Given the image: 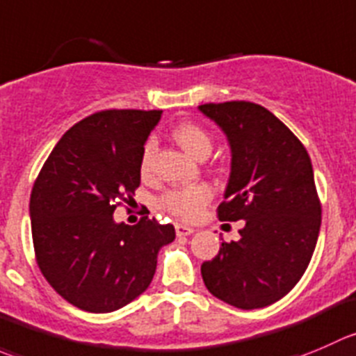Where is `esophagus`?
<instances>
[{
    "mask_svg": "<svg viewBox=\"0 0 356 356\" xmlns=\"http://www.w3.org/2000/svg\"><path fill=\"white\" fill-rule=\"evenodd\" d=\"M175 233H177V236H189V234L195 233V227L184 226V224H175Z\"/></svg>",
    "mask_w": 356,
    "mask_h": 356,
    "instance_id": "esophagus-1",
    "label": "esophagus"
}]
</instances>
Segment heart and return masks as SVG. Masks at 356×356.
<instances>
[{
    "instance_id": "heart-1",
    "label": "heart",
    "mask_w": 356,
    "mask_h": 356,
    "mask_svg": "<svg viewBox=\"0 0 356 356\" xmlns=\"http://www.w3.org/2000/svg\"><path fill=\"white\" fill-rule=\"evenodd\" d=\"M172 136L177 140L179 146L189 154V156L196 158V160H203L210 154L212 151V137L207 132L203 127L198 123L184 122L179 123L174 130ZM154 151H156V144L153 139L147 140L143 147L139 161V170L143 177H147L151 174V167H153V158ZM212 198V191L207 186L196 184L191 188H182V189H170L165 193L160 200V205L163 207L167 212L172 216L179 217V219L191 220L205 209L207 203Z\"/></svg>"
}]
</instances>
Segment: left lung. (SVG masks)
Segmentation results:
<instances>
[{
	"mask_svg": "<svg viewBox=\"0 0 356 356\" xmlns=\"http://www.w3.org/2000/svg\"><path fill=\"white\" fill-rule=\"evenodd\" d=\"M231 147L220 220H245L240 240L222 241L202 264L205 287L240 309L280 301L305 275L322 224L309 154L266 108L245 101L198 106Z\"/></svg>",
	"mask_w": 356,
	"mask_h": 356,
	"instance_id": "1",
	"label": "left lung"
}]
</instances>
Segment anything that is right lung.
Segmentation results:
<instances>
[{
  "label": "right lung",
  "instance_id": "1",
  "mask_svg": "<svg viewBox=\"0 0 356 356\" xmlns=\"http://www.w3.org/2000/svg\"><path fill=\"white\" fill-rule=\"evenodd\" d=\"M161 111L108 109L58 140L31 191V231L41 273L76 308L109 313L139 298L174 241L172 224L115 222L140 184L139 161Z\"/></svg>",
  "mask_w": 356,
  "mask_h": 356
}]
</instances>
